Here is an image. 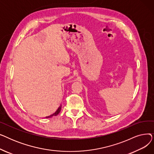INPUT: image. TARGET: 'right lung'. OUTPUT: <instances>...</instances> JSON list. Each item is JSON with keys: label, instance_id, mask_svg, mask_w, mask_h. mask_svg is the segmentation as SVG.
Listing matches in <instances>:
<instances>
[{"label": "right lung", "instance_id": "right-lung-1", "mask_svg": "<svg viewBox=\"0 0 154 154\" xmlns=\"http://www.w3.org/2000/svg\"><path fill=\"white\" fill-rule=\"evenodd\" d=\"M61 107H62V106H59V107L58 108V109L56 110V112H55V113H54L53 114H52V115H51V116H47V117H46V118H50V117H53V116H56L57 115H58V114H59V112H60Z\"/></svg>", "mask_w": 154, "mask_h": 154}]
</instances>
